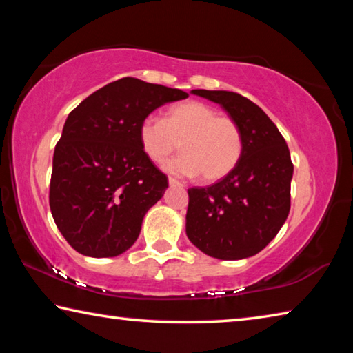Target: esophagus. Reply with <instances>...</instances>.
I'll list each match as a JSON object with an SVG mask.
<instances>
[{
	"mask_svg": "<svg viewBox=\"0 0 353 353\" xmlns=\"http://www.w3.org/2000/svg\"><path fill=\"white\" fill-rule=\"evenodd\" d=\"M168 183L171 185V187H174V185H179V187H183V183L181 181H177V179H174V177H170L168 179Z\"/></svg>",
	"mask_w": 353,
	"mask_h": 353,
	"instance_id": "obj_1",
	"label": "esophagus"
}]
</instances>
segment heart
Segmentation results:
<instances>
[{"instance_id":"obj_1","label":"heart","mask_w":353,"mask_h":353,"mask_svg":"<svg viewBox=\"0 0 353 353\" xmlns=\"http://www.w3.org/2000/svg\"><path fill=\"white\" fill-rule=\"evenodd\" d=\"M139 139L155 163H163L181 143L183 154L166 163V171L188 177L202 174L205 182L229 176L243 155V134L235 119L221 117L214 107L199 101L171 105L163 119L146 117Z\"/></svg>"}]
</instances>
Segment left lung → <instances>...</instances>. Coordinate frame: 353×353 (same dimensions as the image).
Returning <instances> with one entry per match:
<instances>
[{
    "instance_id": "8db88e82",
    "label": "left lung",
    "mask_w": 353,
    "mask_h": 353,
    "mask_svg": "<svg viewBox=\"0 0 353 353\" xmlns=\"http://www.w3.org/2000/svg\"><path fill=\"white\" fill-rule=\"evenodd\" d=\"M219 104L243 134V155L229 176L188 190L187 236L219 260H241L271 243L288 218L294 166L276 124L252 101L234 92L193 90Z\"/></svg>"
}]
</instances>
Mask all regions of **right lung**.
Listing matches in <instances>:
<instances>
[{
  "mask_svg": "<svg viewBox=\"0 0 353 353\" xmlns=\"http://www.w3.org/2000/svg\"><path fill=\"white\" fill-rule=\"evenodd\" d=\"M185 98L179 88L123 77L70 113L52 157L50 207L77 252L117 256L137 241L146 212L168 188L143 151L139 126L157 107Z\"/></svg>",
  "mask_w": 353,
  "mask_h": 353,
  "instance_id": "add662e5",
  "label": "right lung"
}]
</instances>
